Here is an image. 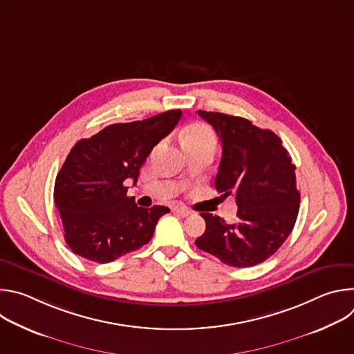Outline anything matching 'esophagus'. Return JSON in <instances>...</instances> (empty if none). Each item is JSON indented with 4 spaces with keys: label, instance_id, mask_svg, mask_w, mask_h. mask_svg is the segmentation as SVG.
Instances as JSON below:
<instances>
[{
    "label": "esophagus",
    "instance_id": "esophagus-1",
    "mask_svg": "<svg viewBox=\"0 0 354 354\" xmlns=\"http://www.w3.org/2000/svg\"><path fill=\"white\" fill-rule=\"evenodd\" d=\"M172 213L180 216V217H187L190 216V210H187L186 207H182V206H175L172 207Z\"/></svg>",
    "mask_w": 354,
    "mask_h": 354
}]
</instances>
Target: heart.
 <instances>
[{
	"mask_svg": "<svg viewBox=\"0 0 354 354\" xmlns=\"http://www.w3.org/2000/svg\"><path fill=\"white\" fill-rule=\"evenodd\" d=\"M183 147H194V145H216V137L210 127L206 124H192L187 127L182 136Z\"/></svg>",
	"mask_w": 354,
	"mask_h": 354,
	"instance_id": "heart-1",
	"label": "heart"
}]
</instances>
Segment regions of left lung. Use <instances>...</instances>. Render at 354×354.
Masks as SVG:
<instances>
[{"label": "left lung", "mask_w": 354, "mask_h": 354, "mask_svg": "<svg viewBox=\"0 0 354 354\" xmlns=\"http://www.w3.org/2000/svg\"><path fill=\"white\" fill-rule=\"evenodd\" d=\"M197 113L213 126L221 141L216 189L224 196H235L238 213L231 224L218 216L201 213L206 231L194 243L228 266L262 263L294 228L299 209L295 165L273 131L238 116Z\"/></svg>", "instance_id": "left-lung-1"}]
</instances>
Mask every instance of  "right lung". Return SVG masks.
I'll return each mask as SVG.
<instances>
[{
  "label": "right lung",
  "instance_id": "1",
  "mask_svg": "<svg viewBox=\"0 0 354 354\" xmlns=\"http://www.w3.org/2000/svg\"><path fill=\"white\" fill-rule=\"evenodd\" d=\"M182 111L116 123L80 140L57 174L55 203L75 255L109 263L153 238L165 206L138 207L124 182L138 179L153 148L178 124Z\"/></svg>",
  "mask_w": 354,
  "mask_h": 354
}]
</instances>
